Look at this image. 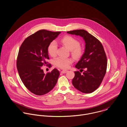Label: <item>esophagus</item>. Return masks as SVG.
<instances>
[{
    "label": "esophagus",
    "instance_id": "1",
    "mask_svg": "<svg viewBox=\"0 0 127 127\" xmlns=\"http://www.w3.org/2000/svg\"><path fill=\"white\" fill-rule=\"evenodd\" d=\"M68 71L67 70H62L61 72L62 73H63V74H64V73H65L67 72Z\"/></svg>",
    "mask_w": 127,
    "mask_h": 127
}]
</instances>
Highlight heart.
<instances>
[{
  "label": "heart",
  "instance_id": "1",
  "mask_svg": "<svg viewBox=\"0 0 127 127\" xmlns=\"http://www.w3.org/2000/svg\"><path fill=\"white\" fill-rule=\"evenodd\" d=\"M60 42L65 47L70 50L71 55L75 58H79L82 54V49L80 46L79 41L74 37L70 36H65L63 37ZM58 45L55 41L51 42L48 47L49 54L52 57H54L57 52ZM72 60L70 58L58 57L54 61V64L57 67L63 69L67 68L72 63Z\"/></svg>",
  "mask_w": 127,
  "mask_h": 127
}]
</instances>
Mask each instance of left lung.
<instances>
[{
  "mask_svg": "<svg viewBox=\"0 0 127 127\" xmlns=\"http://www.w3.org/2000/svg\"><path fill=\"white\" fill-rule=\"evenodd\" d=\"M67 33L82 36L86 43L84 53L75 67L86 70L83 74L78 71L74 72L73 85L82 92L92 93L100 86L106 73L107 59L104 47L98 39L85 30H73Z\"/></svg>",
  "mask_w": 127,
  "mask_h": 127,
  "instance_id": "obj_1",
  "label": "left lung"
}]
</instances>
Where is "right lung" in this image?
<instances>
[{
	"label": "right lung",
	"mask_w": 127,
	"mask_h": 127,
	"mask_svg": "<svg viewBox=\"0 0 127 127\" xmlns=\"http://www.w3.org/2000/svg\"><path fill=\"white\" fill-rule=\"evenodd\" d=\"M61 32L40 30L27 37L21 45L17 62L19 77L26 88L37 95H42L54 88L60 72L54 68L45 74L41 66L49 59L48 47Z\"/></svg>",
	"instance_id": "add662e5"
}]
</instances>
